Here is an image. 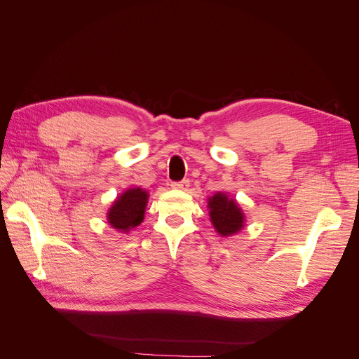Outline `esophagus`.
Listing matches in <instances>:
<instances>
[{
    "label": "esophagus",
    "instance_id": "obj_1",
    "mask_svg": "<svg viewBox=\"0 0 359 359\" xmlns=\"http://www.w3.org/2000/svg\"><path fill=\"white\" fill-rule=\"evenodd\" d=\"M172 189H177V190H189V187H190V180H181V181H173L172 184Z\"/></svg>",
    "mask_w": 359,
    "mask_h": 359
}]
</instances>
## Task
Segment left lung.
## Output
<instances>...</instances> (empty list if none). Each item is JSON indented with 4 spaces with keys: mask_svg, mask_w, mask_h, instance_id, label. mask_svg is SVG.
Masks as SVG:
<instances>
[{
    "mask_svg": "<svg viewBox=\"0 0 359 359\" xmlns=\"http://www.w3.org/2000/svg\"><path fill=\"white\" fill-rule=\"evenodd\" d=\"M211 222L215 231L223 236L240 232L244 226V214L238 208L235 201L224 193H215L208 202Z\"/></svg>",
    "mask_w": 359,
    "mask_h": 359,
    "instance_id": "1",
    "label": "left lung"
}]
</instances>
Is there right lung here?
<instances>
[{
    "instance_id": "right-lung-1",
    "label": "right lung",
    "mask_w": 359,
    "mask_h": 359,
    "mask_svg": "<svg viewBox=\"0 0 359 359\" xmlns=\"http://www.w3.org/2000/svg\"><path fill=\"white\" fill-rule=\"evenodd\" d=\"M148 193L142 189H128L119 196L107 212L111 226L121 232H128L142 223Z\"/></svg>"
}]
</instances>
